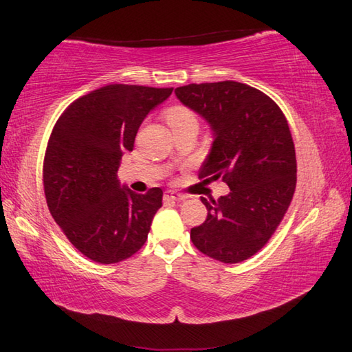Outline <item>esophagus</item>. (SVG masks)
<instances>
[{
    "label": "esophagus",
    "mask_w": 352,
    "mask_h": 352,
    "mask_svg": "<svg viewBox=\"0 0 352 352\" xmlns=\"http://www.w3.org/2000/svg\"><path fill=\"white\" fill-rule=\"evenodd\" d=\"M188 197L183 194H178L175 190H166L164 192V200H170V201H178V200H186Z\"/></svg>",
    "instance_id": "1"
}]
</instances>
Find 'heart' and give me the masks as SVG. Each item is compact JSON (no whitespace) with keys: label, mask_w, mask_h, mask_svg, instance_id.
Segmentation results:
<instances>
[{"label":"heart","mask_w":352,"mask_h":352,"mask_svg":"<svg viewBox=\"0 0 352 352\" xmlns=\"http://www.w3.org/2000/svg\"><path fill=\"white\" fill-rule=\"evenodd\" d=\"M164 116H166V121H168V124L172 129L184 126V124H192V122L197 124V119H195L194 113L189 109H186V107H182V105L170 107V109L166 110Z\"/></svg>","instance_id":"obj_1"}]
</instances>
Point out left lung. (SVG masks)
I'll use <instances>...</instances> for the list:
<instances>
[{"instance_id": "obj_1", "label": "left lung", "mask_w": 352, "mask_h": 352, "mask_svg": "<svg viewBox=\"0 0 352 352\" xmlns=\"http://www.w3.org/2000/svg\"><path fill=\"white\" fill-rule=\"evenodd\" d=\"M175 96L212 130L199 177H220L230 188L217 201L201 197L208 216L190 230V241L225 264L252 258L275 233L295 192L287 119L267 94L234 80L189 83L175 88Z\"/></svg>"}]
</instances>
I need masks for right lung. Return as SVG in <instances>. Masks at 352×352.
Segmentation results:
<instances>
[{"label": "right lung", "instance_id": "right-lung-1", "mask_svg": "<svg viewBox=\"0 0 352 352\" xmlns=\"http://www.w3.org/2000/svg\"><path fill=\"white\" fill-rule=\"evenodd\" d=\"M174 88L115 83L74 100L47 141L43 186L51 216L82 254L99 264L130 258L144 245L163 190L136 194L118 180L144 118Z\"/></svg>", "mask_w": 352, "mask_h": 352}]
</instances>
